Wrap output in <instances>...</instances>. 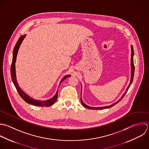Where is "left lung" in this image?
Instances as JSON below:
<instances>
[{
    "instance_id": "8db88e82",
    "label": "left lung",
    "mask_w": 149,
    "mask_h": 149,
    "mask_svg": "<svg viewBox=\"0 0 149 149\" xmlns=\"http://www.w3.org/2000/svg\"><path fill=\"white\" fill-rule=\"evenodd\" d=\"M131 80H130V84L128 85V86L127 87V89H126V91L125 92V93L123 95V96H121V97L116 103L111 104V105H109V106H104V107H91V106H89L88 105H86V104H85L83 101H82V97H81V103L83 105V106H84L85 107L88 109H92V110H103V109H109V108H110L113 106H114V105H116V104H117L119 102H120L122 99L124 97V96H125V95L127 93L128 89L130 88L131 85L132 84V81H133V79H134V72H135V66H134V49H133V46L132 45H131ZM81 95H82V90H81Z\"/></svg>"
}]
</instances>
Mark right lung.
<instances>
[{"instance_id": "right-lung-1", "label": "right lung", "mask_w": 149, "mask_h": 149, "mask_svg": "<svg viewBox=\"0 0 149 149\" xmlns=\"http://www.w3.org/2000/svg\"><path fill=\"white\" fill-rule=\"evenodd\" d=\"M26 36V34L21 36V37L18 39L17 42L16 43L15 47L14 48L13 50V60H12V63H11V77L12 81L21 98L27 103L32 104L35 106H40V107H49L52 105L57 100V95H58V90L56 92V95L52 98L46 100H36L34 99L32 97H31L29 95H28L26 93H25L21 89L19 88L18 82L17 81V78H16V73H15V63L16 62V58H17V56L18 53V49L20 47V45L22 43V42L23 41L24 39ZM71 75H67L63 77V78L61 80L60 82V84L67 78L70 77Z\"/></svg>"}]
</instances>
